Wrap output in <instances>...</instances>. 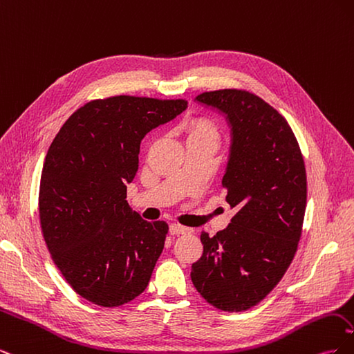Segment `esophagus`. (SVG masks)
<instances>
[{
  "label": "esophagus",
  "instance_id": "esophagus-1",
  "mask_svg": "<svg viewBox=\"0 0 354 354\" xmlns=\"http://www.w3.org/2000/svg\"><path fill=\"white\" fill-rule=\"evenodd\" d=\"M192 232V229H189V227H185V226H181V224H171L169 226V233L171 234H185V233H190Z\"/></svg>",
  "mask_w": 354,
  "mask_h": 354
}]
</instances>
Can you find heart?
Masks as SVG:
<instances>
[{
  "instance_id": "1",
  "label": "heart",
  "mask_w": 354,
  "mask_h": 354,
  "mask_svg": "<svg viewBox=\"0 0 354 354\" xmlns=\"http://www.w3.org/2000/svg\"><path fill=\"white\" fill-rule=\"evenodd\" d=\"M187 142L202 140V138H217V128L209 116H192L185 122Z\"/></svg>"
}]
</instances>
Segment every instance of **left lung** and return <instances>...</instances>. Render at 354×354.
Returning a JSON list of instances; mask_svg holds the SVG:
<instances>
[{
  "label": "left lung",
  "mask_w": 354,
  "mask_h": 354,
  "mask_svg": "<svg viewBox=\"0 0 354 354\" xmlns=\"http://www.w3.org/2000/svg\"><path fill=\"white\" fill-rule=\"evenodd\" d=\"M196 100L226 113L232 125L221 186L236 214L226 230L201 233L203 254L192 264L190 277L211 306L243 312L279 283L297 252L307 202L306 165L291 127L259 95L224 88Z\"/></svg>",
  "instance_id": "left-lung-1"
}]
</instances>
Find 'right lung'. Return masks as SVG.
I'll return each instance as SVG.
<instances>
[{
    "instance_id": "obj_1",
    "label": "right lung",
    "mask_w": 354,
    "mask_h": 354,
    "mask_svg": "<svg viewBox=\"0 0 354 354\" xmlns=\"http://www.w3.org/2000/svg\"><path fill=\"white\" fill-rule=\"evenodd\" d=\"M187 108L183 99L113 95L85 103L53 140L39 183V223L53 261L78 295L118 307L140 295L168 224L133 212L127 183L142 138Z\"/></svg>"
}]
</instances>
